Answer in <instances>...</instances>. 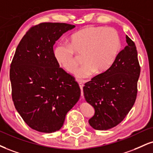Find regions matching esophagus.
<instances>
[{"label": "esophagus", "mask_w": 153, "mask_h": 153, "mask_svg": "<svg viewBox=\"0 0 153 153\" xmlns=\"http://www.w3.org/2000/svg\"><path fill=\"white\" fill-rule=\"evenodd\" d=\"M78 84H79V86H80V90H81V97H83V91H82V88H83L84 85H83V83H82V82L81 81L79 82Z\"/></svg>", "instance_id": "34e87169"}]
</instances>
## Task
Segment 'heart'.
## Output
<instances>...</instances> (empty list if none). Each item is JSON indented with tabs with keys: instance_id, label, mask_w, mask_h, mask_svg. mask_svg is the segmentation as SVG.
Returning a JSON list of instances; mask_svg holds the SVG:
<instances>
[{
	"instance_id": "obj_1",
	"label": "heart",
	"mask_w": 153,
	"mask_h": 153,
	"mask_svg": "<svg viewBox=\"0 0 153 153\" xmlns=\"http://www.w3.org/2000/svg\"><path fill=\"white\" fill-rule=\"evenodd\" d=\"M122 48L118 32L112 27L89 26L70 37L69 44L59 43L53 55L60 66L73 73L78 65L75 53L82 55L83 62L75 71L78 79L90 77L93 73L100 75L111 67Z\"/></svg>"
}]
</instances>
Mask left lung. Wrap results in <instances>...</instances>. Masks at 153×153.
Wrapping results in <instances>:
<instances>
[{
  "label": "left lung",
  "instance_id": "8db88e82",
  "mask_svg": "<svg viewBox=\"0 0 153 153\" xmlns=\"http://www.w3.org/2000/svg\"><path fill=\"white\" fill-rule=\"evenodd\" d=\"M126 42L111 67L85 84V98L95 109L89 124L95 130L117 126L135 102L140 66L135 43L128 36Z\"/></svg>",
  "mask_w": 153,
  "mask_h": 153
}]
</instances>
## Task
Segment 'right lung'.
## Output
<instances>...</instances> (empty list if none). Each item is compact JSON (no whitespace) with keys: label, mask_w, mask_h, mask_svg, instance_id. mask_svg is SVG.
Wrapping results in <instances>:
<instances>
[{"label":"right lung","mask_w":153,"mask_h":153,"mask_svg":"<svg viewBox=\"0 0 153 153\" xmlns=\"http://www.w3.org/2000/svg\"><path fill=\"white\" fill-rule=\"evenodd\" d=\"M73 27L65 23L33 25L20 41L10 64L15 108L24 122L38 132L60 130L80 97L74 77L60 68L53 55L56 40Z\"/></svg>","instance_id":"add662e5"}]
</instances>
